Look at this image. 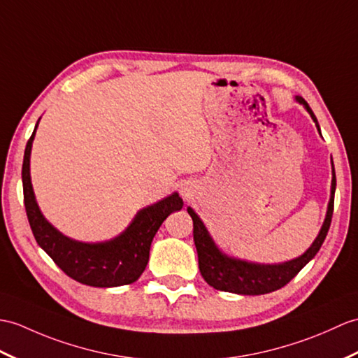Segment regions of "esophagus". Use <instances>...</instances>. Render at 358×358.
<instances>
[{"label": "esophagus", "mask_w": 358, "mask_h": 358, "mask_svg": "<svg viewBox=\"0 0 358 358\" xmlns=\"http://www.w3.org/2000/svg\"><path fill=\"white\" fill-rule=\"evenodd\" d=\"M180 192H181V195L185 196V198H189L190 195H192V190H190V187H189V186H181V190H180Z\"/></svg>", "instance_id": "obj_1"}]
</instances>
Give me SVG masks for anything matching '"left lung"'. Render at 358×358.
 Segmentation results:
<instances>
[{
	"instance_id": "obj_1",
	"label": "left lung",
	"mask_w": 358,
	"mask_h": 358,
	"mask_svg": "<svg viewBox=\"0 0 358 358\" xmlns=\"http://www.w3.org/2000/svg\"><path fill=\"white\" fill-rule=\"evenodd\" d=\"M296 102L301 103L311 119L315 123L319 134L320 127L319 122L315 119L314 113L311 111L310 105L305 102V99L301 96H296ZM332 166V180H331V195L328 201V209L325 215V221H323L317 238L310 245L308 250L302 253L301 256L294 257L285 262L279 264H259L252 262L245 259H239L235 256H229L224 253L221 248L215 243L210 236L209 230L206 229L204 222L198 217L192 207H187V212L194 221V241L198 253V267L201 271V276L204 280L220 292L243 294V296H257V294H267L271 292L287 285L296 274L301 271L306 264H308L313 257L317 255L320 247L325 241L328 230L331 226L332 210H334V194H336V171L334 163L331 159Z\"/></svg>"
}]
</instances>
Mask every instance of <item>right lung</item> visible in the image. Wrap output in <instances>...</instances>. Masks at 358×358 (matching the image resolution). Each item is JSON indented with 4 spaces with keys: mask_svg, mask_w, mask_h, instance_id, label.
I'll return each mask as SVG.
<instances>
[{
    "mask_svg": "<svg viewBox=\"0 0 358 358\" xmlns=\"http://www.w3.org/2000/svg\"><path fill=\"white\" fill-rule=\"evenodd\" d=\"M41 120V119H39ZM39 120L27 141L22 162V189L27 218L38 245L52 257L66 276L84 285L111 288L136 282L149 261V248L163 221L181 210L177 192L140 209L120 235L102 243H82L65 236L41 212L33 192L30 155Z\"/></svg>",
    "mask_w": 358,
    "mask_h": 358,
    "instance_id": "1",
    "label": "right lung"
}]
</instances>
